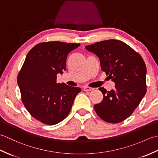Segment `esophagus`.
<instances>
[{
  "label": "esophagus",
  "mask_w": 158,
  "mask_h": 158,
  "mask_svg": "<svg viewBox=\"0 0 158 158\" xmlns=\"http://www.w3.org/2000/svg\"><path fill=\"white\" fill-rule=\"evenodd\" d=\"M94 89L92 88H90V87H88V86H85L83 87V90H84L85 92H88V91H92Z\"/></svg>",
  "instance_id": "esophagus-1"
}]
</instances>
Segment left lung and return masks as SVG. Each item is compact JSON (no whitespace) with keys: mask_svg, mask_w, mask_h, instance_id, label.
<instances>
[{"mask_svg":"<svg viewBox=\"0 0 158 158\" xmlns=\"http://www.w3.org/2000/svg\"><path fill=\"white\" fill-rule=\"evenodd\" d=\"M98 57L102 71L115 83V89L103 94L102 101L94 105L95 111L106 122L116 123L132 115L147 92V68L142 57L129 45L110 39L85 46Z\"/></svg>","mask_w":158,"mask_h":158,"instance_id":"obj_1","label":"left lung"}]
</instances>
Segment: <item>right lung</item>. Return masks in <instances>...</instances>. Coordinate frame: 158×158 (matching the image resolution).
Returning <instances> with one entry per match:
<instances>
[{
    "label": "right lung",
    "mask_w": 158,
    "mask_h": 158,
    "mask_svg": "<svg viewBox=\"0 0 158 158\" xmlns=\"http://www.w3.org/2000/svg\"><path fill=\"white\" fill-rule=\"evenodd\" d=\"M79 43H39L28 52L18 76L22 100L30 114L47 125H55L69 115L81 88L57 83V74L66 70L69 53Z\"/></svg>",
    "instance_id": "1"
}]
</instances>
